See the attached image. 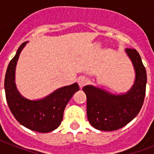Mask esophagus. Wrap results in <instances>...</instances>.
<instances>
[{
  "label": "esophagus",
  "instance_id": "esophagus-1",
  "mask_svg": "<svg viewBox=\"0 0 154 154\" xmlns=\"http://www.w3.org/2000/svg\"><path fill=\"white\" fill-rule=\"evenodd\" d=\"M87 83V80L86 79L84 78V77H80V78L78 79V84L79 85L80 88H82L85 84Z\"/></svg>",
  "mask_w": 154,
  "mask_h": 154
}]
</instances>
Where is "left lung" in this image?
<instances>
[{
  "label": "left lung",
  "mask_w": 154,
  "mask_h": 154,
  "mask_svg": "<svg viewBox=\"0 0 154 154\" xmlns=\"http://www.w3.org/2000/svg\"><path fill=\"white\" fill-rule=\"evenodd\" d=\"M126 52L136 72L134 84L126 94L114 95L92 85L82 89L87 97V117L96 130L113 131L123 127L137 116L143 104L146 69L137 50L126 48Z\"/></svg>",
  "instance_id": "left-lung-1"
}]
</instances>
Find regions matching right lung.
<instances>
[{"instance_id":"1","label":"right lung","mask_w":154,"mask_h":154,"mask_svg":"<svg viewBox=\"0 0 154 154\" xmlns=\"http://www.w3.org/2000/svg\"><path fill=\"white\" fill-rule=\"evenodd\" d=\"M27 42L20 45L7 69L5 79L6 99L11 112L19 123L33 131L48 133L61 124L65 106L73 94L79 90V86L74 83L62 87L38 100L23 97L17 89L14 75L17 59Z\"/></svg>"}]
</instances>
